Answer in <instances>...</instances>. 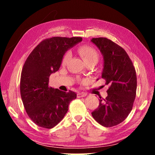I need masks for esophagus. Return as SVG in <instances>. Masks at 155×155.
I'll return each instance as SVG.
<instances>
[{"label": "esophagus", "instance_id": "esophagus-1", "mask_svg": "<svg viewBox=\"0 0 155 155\" xmlns=\"http://www.w3.org/2000/svg\"><path fill=\"white\" fill-rule=\"evenodd\" d=\"M87 96V94H85V93H83V92H81V93H78V94H77V98H82V97H85V96Z\"/></svg>", "mask_w": 155, "mask_h": 155}]
</instances>
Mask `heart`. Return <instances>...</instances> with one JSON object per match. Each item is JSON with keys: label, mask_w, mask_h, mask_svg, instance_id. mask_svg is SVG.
Masks as SVG:
<instances>
[{"label": "heart", "mask_w": 155, "mask_h": 155, "mask_svg": "<svg viewBox=\"0 0 155 155\" xmlns=\"http://www.w3.org/2000/svg\"><path fill=\"white\" fill-rule=\"evenodd\" d=\"M78 52L82 57L83 59L85 62L90 61H98V52L94 48H91L90 46H81V48L78 49ZM71 57V52H67L66 53L64 54V57L62 59V64L65 65L66 64L68 61Z\"/></svg>", "instance_id": "1"}]
</instances>
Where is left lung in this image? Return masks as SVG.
<instances>
[{"label": "left lung", "mask_w": 155, "mask_h": 155, "mask_svg": "<svg viewBox=\"0 0 155 155\" xmlns=\"http://www.w3.org/2000/svg\"><path fill=\"white\" fill-rule=\"evenodd\" d=\"M91 41L103 57L102 78L109 85L107 96L99 100L91 115L101 125L111 127L124 121L132 110L137 90L135 69L126 51L114 41L106 38Z\"/></svg>", "instance_id": "obj_1"}]
</instances>
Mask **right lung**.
<instances>
[{"mask_svg":"<svg viewBox=\"0 0 155 155\" xmlns=\"http://www.w3.org/2000/svg\"><path fill=\"white\" fill-rule=\"evenodd\" d=\"M82 38L53 37L38 44L23 66L20 94L31 120L40 127L52 128L61 121L77 94L48 87L49 77L59 70L65 52L82 41Z\"/></svg>","mask_w":155,"mask_h":155,"instance_id":"1","label":"right lung"}]
</instances>
